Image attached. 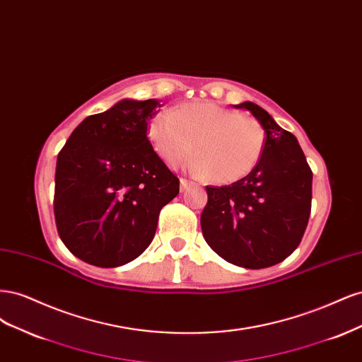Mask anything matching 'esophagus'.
Masks as SVG:
<instances>
[{
  "label": "esophagus",
  "instance_id": "obj_1",
  "mask_svg": "<svg viewBox=\"0 0 362 362\" xmlns=\"http://www.w3.org/2000/svg\"><path fill=\"white\" fill-rule=\"evenodd\" d=\"M180 182H181V190H182V192H184V190H189L190 187H193V185H194L192 181L185 180V178H181Z\"/></svg>",
  "mask_w": 362,
  "mask_h": 362
}]
</instances>
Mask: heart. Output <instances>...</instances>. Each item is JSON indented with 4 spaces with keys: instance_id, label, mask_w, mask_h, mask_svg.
I'll list each match as a JSON object with an SVG mask.
<instances>
[{
    "instance_id": "1",
    "label": "heart",
    "mask_w": 362,
    "mask_h": 362,
    "mask_svg": "<svg viewBox=\"0 0 362 362\" xmlns=\"http://www.w3.org/2000/svg\"><path fill=\"white\" fill-rule=\"evenodd\" d=\"M152 148L169 166H178L193 151L190 170L217 184L242 180L257 168L266 134L255 117L238 115L214 103L182 104L152 119Z\"/></svg>"
}]
</instances>
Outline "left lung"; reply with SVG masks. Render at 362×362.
<instances>
[{"instance_id": "left-lung-1", "label": "left lung", "mask_w": 362, "mask_h": 362, "mask_svg": "<svg viewBox=\"0 0 362 362\" xmlns=\"http://www.w3.org/2000/svg\"><path fill=\"white\" fill-rule=\"evenodd\" d=\"M266 133L264 151L247 177L223 187L206 185L201 214L205 242L218 257L246 269L275 266L299 246L308 225L313 172L290 131L264 108L242 103Z\"/></svg>"}]
</instances>
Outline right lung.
<instances>
[{
  "label": "right lung",
  "instance_id": "add662e5",
  "mask_svg": "<svg viewBox=\"0 0 362 362\" xmlns=\"http://www.w3.org/2000/svg\"><path fill=\"white\" fill-rule=\"evenodd\" d=\"M160 101L122 100L86 117L57 157L54 216L72 254L98 267L136 259L156 235L158 214L180 180L157 156L148 124Z\"/></svg>",
  "mask_w": 362,
  "mask_h": 362
}]
</instances>
